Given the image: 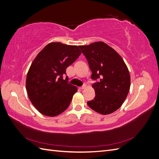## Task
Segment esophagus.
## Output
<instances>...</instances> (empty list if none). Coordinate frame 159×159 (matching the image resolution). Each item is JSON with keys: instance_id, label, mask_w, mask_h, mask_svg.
<instances>
[{"instance_id": "1", "label": "esophagus", "mask_w": 159, "mask_h": 159, "mask_svg": "<svg viewBox=\"0 0 159 159\" xmlns=\"http://www.w3.org/2000/svg\"><path fill=\"white\" fill-rule=\"evenodd\" d=\"M85 88H86V85H84L81 86V87H80V88L81 89H85Z\"/></svg>"}]
</instances>
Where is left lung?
I'll use <instances>...</instances> for the list:
<instances>
[{
  "instance_id": "1",
  "label": "left lung",
  "mask_w": 159,
  "mask_h": 159,
  "mask_svg": "<svg viewBox=\"0 0 159 159\" xmlns=\"http://www.w3.org/2000/svg\"><path fill=\"white\" fill-rule=\"evenodd\" d=\"M86 57L95 81L92 87L95 91L88 106L102 115L112 113L125 100L130 89L131 78L122 57L111 47L103 42L88 46H79Z\"/></svg>"
}]
</instances>
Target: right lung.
<instances>
[{
  "instance_id": "add662e5",
  "label": "right lung",
  "mask_w": 159,
  "mask_h": 159,
  "mask_svg": "<svg viewBox=\"0 0 159 159\" xmlns=\"http://www.w3.org/2000/svg\"><path fill=\"white\" fill-rule=\"evenodd\" d=\"M81 54L79 47L52 42L46 46L32 63L26 77L28 98L38 111L49 117L69 107L76 86L68 83L66 68Z\"/></svg>"
}]
</instances>
